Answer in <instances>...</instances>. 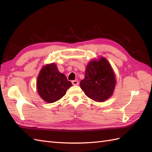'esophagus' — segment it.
I'll list each match as a JSON object with an SVG mask.
<instances>
[{
  "label": "esophagus",
  "instance_id": "34e87169",
  "mask_svg": "<svg viewBox=\"0 0 152 152\" xmlns=\"http://www.w3.org/2000/svg\"><path fill=\"white\" fill-rule=\"evenodd\" d=\"M72 83L73 86H78L79 84V82L78 80H73V81H72Z\"/></svg>",
  "mask_w": 152,
  "mask_h": 152
}]
</instances>
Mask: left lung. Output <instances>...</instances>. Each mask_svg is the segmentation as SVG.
I'll list each match as a JSON object with an SVG mask.
<instances>
[{
  "instance_id": "obj_1",
  "label": "left lung",
  "mask_w": 152,
  "mask_h": 152,
  "mask_svg": "<svg viewBox=\"0 0 152 152\" xmlns=\"http://www.w3.org/2000/svg\"><path fill=\"white\" fill-rule=\"evenodd\" d=\"M115 86L113 70L105 58L92 61L86 66L85 78L80 87L89 98L96 102H103L110 97Z\"/></svg>"
}]
</instances>
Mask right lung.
<instances>
[{"label": "right lung", "instance_id": "obj_1", "mask_svg": "<svg viewBox=\"0 0 152 152\" xmlns=\"http://www.w3.org/2000/svg\"><path fill=\"white\" fill-rule=\"evenodd\" d=\"M72 83L58 70L56 64H47L41 69L37 79V90L42 99L49 103L56 102L65 95Z\"/></svg>", "mask_w": 152, "mask_h": 152}]
</instances>
